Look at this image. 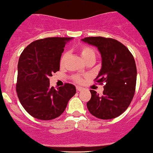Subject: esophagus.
Segmentation results:
<instances>
[{
    "label": "esophagus",
    "instance_id": "obj_1",
    "mask_svg": "<svg viewBox=\"0 0 153 153\" xmlns=\"http://www.w3.org/2000/svg\"><path fill=\"white\" fill-rule=\"evenodd\" d=\"M76 91H80L83 90V88L82 87H80V86H76Z\"/></svg>",
    "mask_w": 153,
    "mask_h": 153
}]
</instances>
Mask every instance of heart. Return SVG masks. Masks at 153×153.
<instances>
[{
    "label": "heart",
    "instance_id": "1",
    "mask_svg": "<svg viewBox=\"0 0 153 153\" xmlns=\"http://www.w3.org/2000/svg\"><path fill=\"white\" fill-rule=\"evenodd\" d=\"M79 53L81 57L82 58V59L84 60L85 62L90 61V60H95L96 59V51L93 49L92 48L89 46H82L79 48ZM68 59V53H64L62 54V56L60 58V65L62 66L64 65L65 63L66 60ZM74 80L76 81V82L81 83L82 82L83 79L82 77L80 76H74Z\"/></svg>",
    "mask_w": 153,
    "mask_h": 153
}]
</instances>
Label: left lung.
<instances>
[{"instance_id": "left-lung-1", "label": "left lung", "mask_w": 153, "mask_h": 153, "mask_svg": "<svg viewBox=\"0 0 153 153\" xmlns=\"http://www.w3.org/2000/svg\"><path fill=\"white\" fill-rule=\"evenodd\" d=\"M99 50L102 68L95 82L103 85L102 96L90 90L87 102L91 114L102 120L113 119L124 112L135 91L137 68L134 57L121 42L111 38L86 37L82 39Z\"/></svg>"}]
</instances>
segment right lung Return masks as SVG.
Listing matches in <instances>:
<instances>
[{"label": "right lung", "instance_id": "add662e5", "mask_svg": "<svg viewBox=\"0 0 153 153\" xmlns=\"http://www.w3.org/2000/svg\"><path fill=\"white\" fill-rule=\"evenodd\" d=\"M67 37H50L30 43L18 64L16 92L24 108L35 118L55 119L64 112L69 100L76 94L74 85H50L49 77L59 71V61Z\"/></svg>", "mask_w": 153, "mask_h": 153}]
</instances>
